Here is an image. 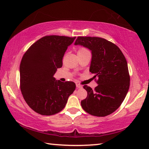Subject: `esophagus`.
I'll return each instance as SVG.
<instances>
[{
  "instance_id": "obj_1",
  "label": "esophagus",
  "mask_w": 149,
  "mask_h": 149,
  "mask_svg": "<svg viewBox=\"0 0 149 149\" xmlns=\"http://www.w3.org/2000/svg\"><path fill=\"white\" fill-rule=\"evenodd\" d=\"M76 87H77V88H83V86H82L81 85H80L79 84H76Z\"/></svg>"
}]
</instances>
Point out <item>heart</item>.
<instances>
[{
    "label": "heart",
    "instance_id": "b5f03b06",
    "mask_svg": "<svg viewBox=\"0 0 149 149\" xmlns=\"http://www.w3.org/2000/svg\"><path fill=\"white\" fill-rule=\"evenodd\" d=\"M86 51H88V50H87L86 49H84V48H81V49H79L78 52H77V54H78V53H83V52H86Z\"/></svg>",
    "mask_w": 149,
    "mask_h": 149
}]
</instances>
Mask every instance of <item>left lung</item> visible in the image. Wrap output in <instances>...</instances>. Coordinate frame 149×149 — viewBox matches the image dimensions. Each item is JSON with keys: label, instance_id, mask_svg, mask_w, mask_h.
Wrapping results in <instances>:
<instances>
[{"label": "left lung", "instance_id": "1", "mask_svg": "<svg viewBox=\"0 0 149 149\" xmlns=\"http://www.w3.org/2000/svg\"><path fill=\"white\" fill-rule=\"evenodd\" d=\"M75 45H82L91 51L90 72L98 78L95 90L83 88L88 96L81 100L83 109L91 115L105 116L118 108L125 98L129 85L127 63L115 44L99 37L79 36Z\"/></svg>", "mask_w": 149, "mask_h": 149}]
</instances>
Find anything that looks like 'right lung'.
<instances>
[{
	"label": "right lung",
	"mask_w": 149,
	"mask_h": 149,
	"mask_svg": "<svg viewBox=\"0 0 149 149\" xmlns=\"http://www.w3.org/2000/svg\"><path fill=\"white\" fill-rule=\"evenodd\" d=\"M76 37L51 35L40 38L22 57L20 65V90L26 103L42 115L61 111L75 89L74 82L56 80L54 75L63 65L68 47Z\"/></svg>",
	"instance_id": "1"
}]
</instances>
